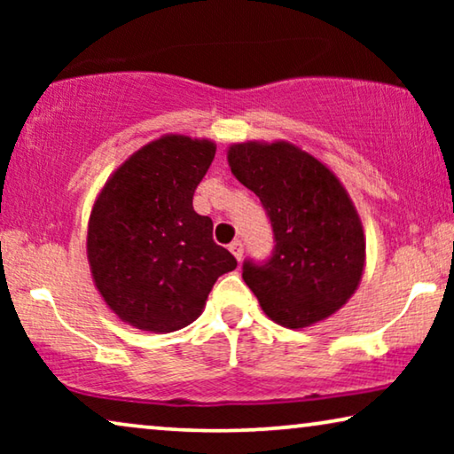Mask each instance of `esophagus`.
<instances>
[{
  "mask_svg": "<svg viewBox=\"0 0 454 454\" xmlns=\"http://www.w3.org/2000/svg\"><path fill=\"white\" fill-rule=\"evenodd\" d=\"M229 250H231V254L238 260H241L244 258V244H241L239 239H235V241H231V244H229Z\"/></svg>",
  "mask_w": 454,
  "mask_h": 454,
  "instance_id": "34e87169",
  "label": "esophagus"
}]
</instances>
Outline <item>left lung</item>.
I'll return each mask as SVG.
<instances>
[{"label":"left lung","mask_w":454,"mask_h":454,"mask_svg":"<svg viewBox=\"0 0 454 454\" xmlns=\"http://www.w3.org/2000/svg\"><path fill=\"white\" fill-rule=\"evenodd\" d=\"M233 176L260 198L272 227L270 256L247 258L241 277L272 320L303 328L337 312L364 270V229L339 179L287 142L229 148Z\"/></svg>","instance_id":"8db88e82"}]
</instances>
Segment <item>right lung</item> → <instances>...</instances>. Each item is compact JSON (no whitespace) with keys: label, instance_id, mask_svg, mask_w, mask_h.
<instances>
[{"label":"right lung","instance_id":"add662e5","mask_svg":"<svg viewBox=\"0 0 454 454\" xmlns=\"http://www.w3.org/2000/svg\"><path fill=\"white\" fill-rule=\"evenodd\" d=\"M215 145L165 136L114 173L92 208L89 262L97 289L123 322L173 333L200 316L216 278L238 266L192 200Z\"/></svg>","mask_w":454,"mask_h":454}]
</instances>
